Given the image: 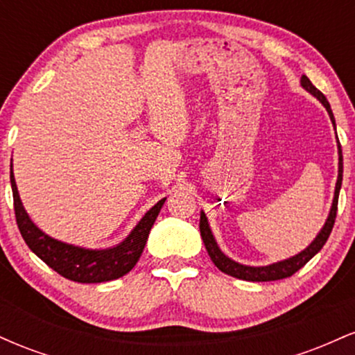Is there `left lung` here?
<instances>
[{
  "label": "left lung",
  "instance_id": "8db88e82",
  "mask_svg": "<svg viewBox=\"0 0 355 355\" xmlns=\"http://www.w3.org/2000/svg\"><path fill=\"white\" fill-rule=\"evenodd\" d=\"M300 83H302V87L307 89V92H311L313 96H317L320 103L324 105L325 108H327L329 116H331L332 123H334V126H336V120H334L331 105H329V101L324 96V93L319 92V89L313 87V85L311 83V80H309L305 75H302V78H300ZM340 185H342V150H340V144H339V177H337L336 195H334V203H332L331 214H329V218H327V222H325L324 229L320 230V234L317 235V239L313 240L311 245L305 248L304 252H300L299 255L292 257V259L282 260V262L272 263V266H267V267L240 266V263L234 262V260H230L229 257L223 255L222 252H220L217 242H215L214 235H211L205 214L202 211V214H200V235H202L203 243H205L207 252H209L211 262H214L215 266H217L218 270H222L223 274L235 277V279L248 280V282H270V280L287 279V277L294 275L295 272L299 270V268H302L305 263H307L309 260H311L312 257L315 255L317 252H319L320 248L325 245V242H327L329 235H331V232L334 229V223H336L337 202H339Z\"/></svg>",
  "mask_w": 355,
  "mask_h": 355
}]
</instances>
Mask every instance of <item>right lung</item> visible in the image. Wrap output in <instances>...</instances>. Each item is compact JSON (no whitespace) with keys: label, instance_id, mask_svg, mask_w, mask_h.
Returning a JSON list of instances; mask_svg holds the SVG:
<instances>
[{"label":"right lung","instance_id":"1","mask_svg":"<svg viewBox=\"0 0 355 355\" xmlns=\"http://www.w3.org/2000/svg\"><path fill=\"white\" fill-rule=\"evenodd\" d=\"M11 189H13V205L15 217L18 229L26 245L35 252L40 259L58 272L64 279L80 284H100L115 280L118 277L128 274L140 259L144 252L146 239L152 230L155 220L160 214L162 205L165 203L160 200L157 205L145 214V217L138 222L132 234L126 237L120 245L107 248V250H87V248L73 247L68 243L58 242V240L48 237L38 227L31 222L28 214L24 211L21 200H19L18 189L13 177V170L10 172Z\"/></svg>","mask_w":355,"mask_h":355}]
</instances>
